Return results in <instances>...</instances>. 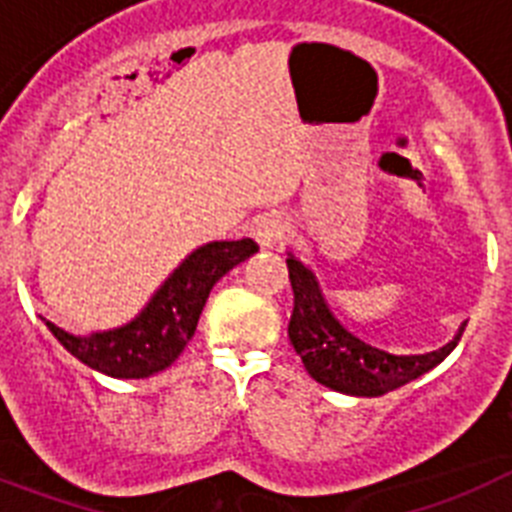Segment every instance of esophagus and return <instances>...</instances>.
I'll return each mask as SVG.
<instances>
[{"label":"esophagus","instance_id":"esophagus-1","mask_svg":"<svg viewBox=\"0 0 512 512\" xmlns=\"http://www.w3.org/2000/svg\"><path fill=\"white\" fill-rule=\"evenodd\" d=\"M278 234H281V226H278L276 221H270V218L260 221L255 229H252V236H255L257 242H260V247H270V244H276Z\"/></svg>","mask_w":512,"mask_h":512}]
</instances>
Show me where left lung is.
<instances>
[{"instance_id": "left-lung-1", "label": "left lung", "mask_w": 512, "mask_h": 512, "mask_svg": "<svg viewBox=\"0 0 512 512\" xmlns=\"http://www.w3.org/2000/svg\"><path fill=\"white\" fill-rule=\"evenodd\" d=\"M289 281L294 291V309L289 320L291 346L302 356L304 367L320 385L349 395H375L401 388L416 380L445 359L461 341L458 336L437 351L419 356H395L359 341L333 317L320 294L312 270L304 268L294 255L286 257Z\"/></svg>"}]
</instances>
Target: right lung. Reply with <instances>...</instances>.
<instances>
[{
  "mask_svg": "<svg viewBox=\"0 0 512 512\" xmlns=\"http://www.w3.org/2000/svg\"><path fill=\"white\" fill-rule=\"evenodd\" d=\"M252 252H257L252 239L205 244L174 270V276L158 289L140 317L124 328L93 333L88 338L70 336L54 322H46V328L75 359L103 375L124 380L156 375L174 364L195 336L205 299L218 278L247 260Z\"/></svg>",
  "mask_w": 512,
  "mask_h": 512,
  "instance_id": "add662e5",
  "label": "right lung"
}]
</instances>
